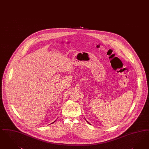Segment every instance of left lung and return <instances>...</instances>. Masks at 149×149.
<instances>
[{
	"label": "left lung",
	"mask_w": 149,
	"mask_h": 149,
	"mask_svg": "<svg viewBox=\"0 0 149 149\" xmlns=\"http://www.w3.org/2000/svg\"><path fill=\"white\" fill-rule=\"evenodd\" d=\"M87 122H88V121H87Z\"/></svg>",
	"instance_id": "1"
}]
</instances>
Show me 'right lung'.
Returning <instances> with one entry per match:
<instances>
[{
	"label": "right lung",
	"instance_id": "add662e5",
	"mask_svg": "<svg viewBox=\"0 0 149 149\" xmlns=\"http://www.w3.org/2000/svg\"><path fill=\"white\" fill-rule=\"evenodd\" d=\"M54 122H55V121H54ZM54 122H53V123H54Z\"/></svg>",
	"mask_w": 149,
	"mask_h": 149
}]
</instances>
